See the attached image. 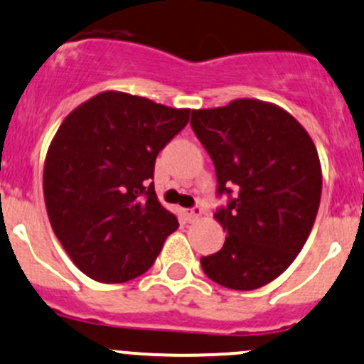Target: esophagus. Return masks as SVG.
Returning <instances> with one entry per match:
<instances>
[{
	"label": "esophagus",
	"mask_w": 364,
	"mask_h": 364,
	"mask_svg": "<svg viewBox=\"0 0 364 364\" xmlns=\"http://www.w3.org/2000/svg\"><path fill=\"white\" fill-rule=\"evenodd\" d=\"M183 213H185L186 220L195 221L198 216H200L202 213H204V209H202V205H195V208H192V209H185V211H183Z\"/></svg>",
	"instance_id": "obj_1"
}]
</instances>
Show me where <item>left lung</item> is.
<instances>
[{"label":"left lung","instance_id":"obj_1","mask_svg":"<svg viewBox=\"0 0 364 364\" xmlns=\"http://www.w3.org/2000/svg\"><path fill=\"white\" fill-rule=\"evenodd\" d=\"M190 125L214 164L216 193L228 195L214 213L227 239L202 256V270L228 289L262 288L291 265L312 230L323 188L316 146L288 112L256 99L193 109Z\"/></svg>","mask_w":364,"mask_h":364}]
</instances>
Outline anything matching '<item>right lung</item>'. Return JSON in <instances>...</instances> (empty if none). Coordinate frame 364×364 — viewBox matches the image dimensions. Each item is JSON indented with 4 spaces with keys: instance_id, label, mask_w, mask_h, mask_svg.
Returning <instances> with one entry per match:
<instances>
[{
    "instance_id": "1",
    "label": "right lung",
    "mask_w": 364,
    "mask_h": 364,
    "mask_svg": "<svg viewBox=\"0 0 364 364\" xmlns=\"http://www.w3.org/2000/svg\"><path fill=\"white\" fill-rule=\"evenodd\" d=\"M190 109L102 92L64 118L45 159L48 220L76 267L114 284L139 277L179 227L153 185L160 150Z\"/></svg>"
}]
</instances>
